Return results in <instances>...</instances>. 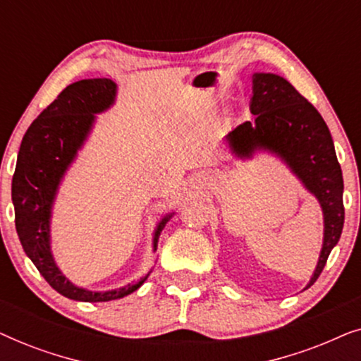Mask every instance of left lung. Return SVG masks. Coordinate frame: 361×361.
I'll return each mask as SVG.
<instances>
[{"label": "left lung", "mask_w": 361, "mask_h": 361, "mask_svg": "<svg viewBox=\"0 0 361 361\" xmlns=\"http://www.w3.org/2000/svg\"><path fill=\"white\" fill-rule=\"evenodd\" d=\"M250 110L255 120L241 123L226 135L231 152L241 159L251 157L256 149L274 152L322 207L324 243L307 289L338 243L345 220L342 169L332 136L312 103L276 73H255Z\"/></svg>", "instance_id": "obj_1"}]
</instances>
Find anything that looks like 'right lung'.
Returning a JSON list of instances; mask_svg holds the SVG:
<instances>
[{"mask_svg":"<svg viewBox=\"0 0 361 361\" xmlns=\"http://www.w3.org/2000/svg\"><path fill=\"white\" fill-rule=\"evenodd\" d=\"M115 97L116 83L110 78H87L63 88L27 128L13 176L14 221L24 251L59 294L83 302L125 298L141 288L149 276L147 273L125 288L93 293L72 284L57 268L51 251V214L59 184L85 142L95 115L108 110L115 103ZM172 215H166L156 226L154 251L161 231Z\"/></svg>","mask_w":361,"mask_h":361,"instance_id":"1","label":"right lung"}]
</instances>
